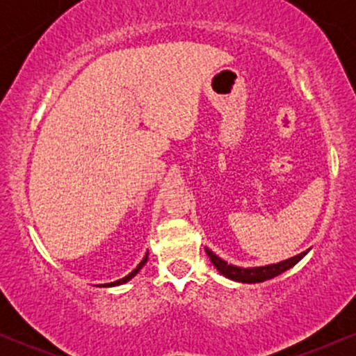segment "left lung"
<instances>
[{
	"instance_id": "1",
	"label": "left lung",
	"mask_w": 356,
	"mask_h": 356,
	"mask_svg": "<svg viewBox=\"0 0 356 356\" xmlns=\"http://www.w3.org/2000/svg\"><path fill=\"white\" fill-rule=\"evenodd\" d=\"M309 251V249H308ZM300 252V254L289 257V259L281 261V263L276 264H266V266H254V268H243V266H236V264H229L227 261L220 259L218 254L211 251L209 248H206L207 256H209L211 263L214 264V268L218 269L222 276L229 277L232 281H238V283H248V284H254V283H263V281L273 280L281 273L288 271L289 268H293L298 261H301L306 256V252Z\"/></svg>"
}]
</instances>
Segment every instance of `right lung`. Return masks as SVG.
Segmentation results:
<instances>
[{"label": "right lung", "mask_w": 356, "mask_h": 356, "mask_svg": "<svg viewBox=\"0 0 356 356\" xmlns=\"http://www.w3.org/2000/svg\"><path fill=\"white\" fill-rule=\"evenodd\" d=\"M147 259H149V251L145 252V256H144V259L140 261V263H138V266L134 269L132 273H129V275H127L125 277H122V280H117V281H113V283H105V284H97V286H100V288H112V286H120V284H125V283H129L130 280H132L134 276L137 275L138 271H140L142 268L145 266V263H147Z\"/></svg>", "instance_id": "right-lung-1"}]
</instances>
